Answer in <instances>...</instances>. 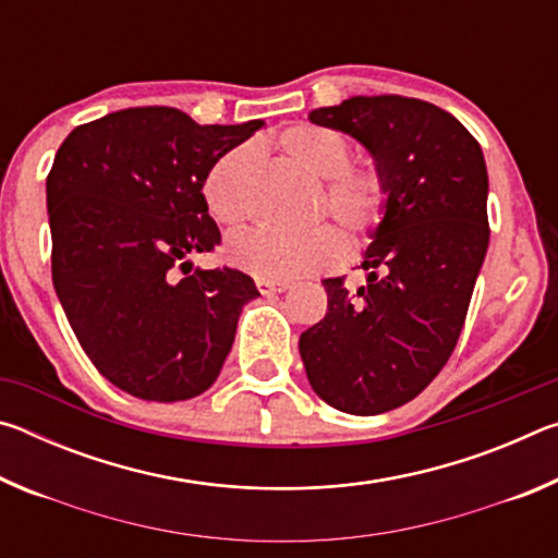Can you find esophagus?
I'll return each mask as SVG.
<instances>
[{
	"label": "esophagus",
	"instance_id": "1",
	"mask_svg": "<svg viewBox=\"0 0 558 558\" xmlns=\"http://www.w3.org/2000/svg\"><path fill=\"white\" fill-rule=\"evenodd\" d=\"M256 286L260 290V295H276V292H282L290 288L288 280H266V278H258Z\"/></svg>",
	"mask_w": 558,
	"mask_h": 558
}]
</instances>
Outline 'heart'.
I'll return each instance as SVG.
<instances>
[{"label":"heart","instance_id":"1","mask_svg":"<svg viewBox=\"0 0 558 558\" xmlns=\"http://www.w3.org/2000/svg\"><path fill=\"white\" fill-rule=\"evenodd\" d=\"M278 147L310 179L325 184V209L352 239H364L381 221L386 206L384 179L369 167H349V140L317 122H298L278 135ZM258 162L256 145L233 147L216 159L204 177L206 209L219 223L239 226L251 211L248 182ZM342 235L329 226L286 235L245 229L226 241V258L266 280L298 278L335 266L342 258Z\"/></svg>","mask_w":558,"mask_h":558}]
</instances>
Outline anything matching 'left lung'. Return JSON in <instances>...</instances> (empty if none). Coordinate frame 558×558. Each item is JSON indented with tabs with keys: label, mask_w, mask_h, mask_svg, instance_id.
Returning a JSON list of instances; mask_svg holds the SVG:
<instances>
[{
	"label": "left lung",
	"mask_w": 558,
	"mask_h": 558,
	"mask_svg": "<svg viewBox=\"0 0 558 558\" xmlns=\"http://www.w3.org/2000/svg\"><path fill=\"white\" fill-rule=\"evenodd\" d=\"M354 137L384 179L356 292L325 278L327 315L300 335L310 386L325 403L376 415L415 399L458 344L489 245L487 167L450 112L401 96H354L310 112Z\"/></svg>",
	"instance_id": "1"
}]
</instances>
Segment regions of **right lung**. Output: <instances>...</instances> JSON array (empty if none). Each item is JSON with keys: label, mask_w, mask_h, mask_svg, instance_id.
Masks as SVG:
<instances>
[{"label": "right lung", "mask_w": 558, "mask_h": 558, "mask_svg": "<svg viewBox=\"0 0 558 558\" xmlns=\"http://www.w3.org/2000/svg\"><path fill=\"white\" fill-rule=\"evenodd\" d=\"M263 125L128 108L78 125L56 153L46 179L56 295L83 352L125 393L159 403L204 393L243 305L260 295L245 272L194 268L189 256L221 241L206 172Z\"/></svg>", "instance_id": "obj_1"}]
</instances>
